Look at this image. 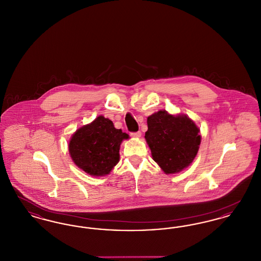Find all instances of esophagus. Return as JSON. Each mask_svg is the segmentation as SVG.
<instances>
[{"label":"esophagus","instance_id":"obj_1","mask_svg":"<svg viewBox=\"0 0 261 261\" xmlns=\"http://www.w3.org/2000/svg\"><path fill=\"white\" fill-rule=\"evenodd\" d=\"M141 135H142L141 131H137V132H132L131 133V136L133 137V138H140Z\"/></svg>","mask_w":261,"mask_h":261}]
</instances>
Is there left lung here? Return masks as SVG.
<instances>
[{
	"label": "left lung",
	"instance_id": "8db88e82",
	"mask_svg": "<svg viewBox=\"0 0 261 261\" xmlns=\"http://www.w3.org/2000/svg\"><path fill=\"white\" fill-rule=\"evenodd\" d=\"M145 138L152 159L166 174L177 173L196 158L200 144L199 128L186 115L160 111L148 117Z\"/></svg>",
	"mask_w": 261,
	"mask_h": 261
}]
</instances>
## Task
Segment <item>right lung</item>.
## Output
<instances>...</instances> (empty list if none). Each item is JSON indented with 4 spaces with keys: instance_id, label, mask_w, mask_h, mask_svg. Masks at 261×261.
<instances>
[{
    "instance_id": "1",
    "label": "right lung",
    "mask_w": 261,
    "mask_h": 261,
    "mask_svg": "<svg viewBox=\"0 0 261 261\" xmlns=\"http://www.w3.org/2000/svg\"><path fill=\"white\" fill-rule=\"evenodd\" d=\"M128 134L114 128L112 120L97 117L78 129L69 142V152L75 164L86 173L102 176L119 162L120 144Z\"/></svg>"
}]
</instances>
